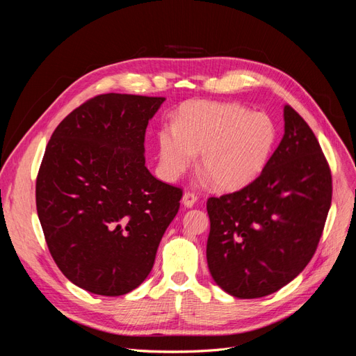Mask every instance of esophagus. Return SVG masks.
<instances>
[{"label": "esophagus", "mask_w": 356, "mask_h": 356, "mask_svg": "<svg viewBox=\"0 0 356 356\" xmlns=\"http://www.w3.org/2000/svg\"><path fill=\"white\" fill-rule=\"evenodd\" d=\"M196 202H197V196L195 195V193L186 191L184 195H182V204H184L186 208H191Z\"/></svg>", "instance_id": "1"}]
</instances>
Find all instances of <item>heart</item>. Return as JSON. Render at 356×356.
I'll list each match as a JSON object with an SVG mask.
<instances>
[{"instance_id":"heart-1","label":"heart","mask_w":356,"mask_h":356,"mask_svg":"<svg viewBox=\"0 0 356 356\" xmlns=\"http://www.w3.org/2000/svg\"><path fill=\"white\" fill-rule=\"evenodd\" d=\"M276 138V124L263 113L232 102H191L179 111L177 126L159 134L161 175L177 179L202 153L215 187L239 190L261 174Z\"/></svg>"}]
</instances>
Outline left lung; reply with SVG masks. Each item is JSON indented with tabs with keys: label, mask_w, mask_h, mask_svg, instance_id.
Masks as SVG:
<instances>
[{
	"label": "left lung",
	"mask_w": 356,
	"mask_h": 356,
	"mask_svg": "<svg viewBox=\"0 0 356 356\" xmlns=\"http://www.w3.org/2000/svg\"><path fill=\"white\" fill-rule=\"evenodd\" d=\"M284 122L282 141L260 177L207 203L209 272L238 298L276 293L303 272L331 207V170L315 134L289 105Z\"/></svg>",
	"instance_id": "8db88e82"
}]
</instances>
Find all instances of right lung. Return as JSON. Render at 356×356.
<instances>
[{
    "label": "right lung",
    "mask_w": 356,
    "mask_h": 356,
    "mask_svg": "<svg viewBox=\"0 0 356 356\" xmlns=\"http://www.w3.org/2000/svg\"><path fill=\"white\" fill-rule=\"evenodd\" d=\"M160 96L105 93L53 132L35 200L53 260L89 293L115 297L141 285L179 209L182 190L145 166V129Z\"/></svg>",
    "instance_id": "add662e5"
}]
</instances>
